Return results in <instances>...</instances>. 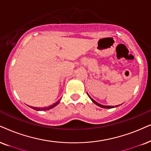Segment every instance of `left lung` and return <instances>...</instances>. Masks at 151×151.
Instances as JSON below:
<instances>
[{
	"label": "left lung",
	"instance_id": "8db88e82",
	"mask_svg": "<svg viewBox=\"0 0 151 151\" xmlns=\"http://www.w3.org/2000/svg\"><path fill=\"white\" fill-rule=\"evenodd\" d=\"M89 96V95H88ZM89 98H91V100L93 101V103H95V104H96V105H98V106H100V107H102V108H106V109H111V108H114V107H117V106H118L119 105H116V106H104V105H102V104H99V103H98L96 102V101H95L94 100H93L92 98H91V97L89 96Z\"/></svg>",
	"mask_w": 151,
	"mask_h": 151
}]
</instances>
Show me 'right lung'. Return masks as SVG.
I'll list each match as a JSON object with an SVG mask.
<instances>
[{"label":"right lung","instance_id":"1","mask_svg":"<svg viewBox=\"0 0 151 151\" xmlns=\"http://www.w3.org/2000/svg\"><path fill=\"white\" fill-rule=\"evenodd\" d=\"M60 100H59L58 102H56L55 103V104H53V105H51V106H47V107H42V108H40V107H35V106H29L30 108H32V109H35V110H37V111H45V110H49V109H52L53 107H54L55 106H56L57 104H58L59 103V102H60Z\"/></svg>","mask_w":151,"mask_h":151}]
</instances>
